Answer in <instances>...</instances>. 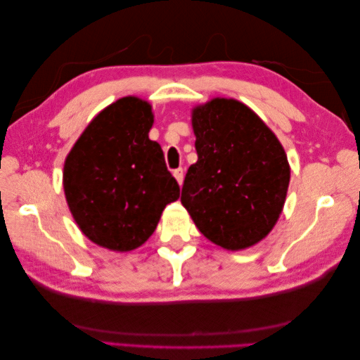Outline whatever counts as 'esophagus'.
Wrapping results in <instances>:
<instances>
[{"instance_id":"esophagus-1","label":"esophagus","mask_w":360,"mask_h":360,"mask_svg":"<svg viewBox=\"0 0 360 360\" xmlns=\"http://www.w3.org/2000/svg\"><path fill=\"white\" fill-rule=\"evenodd\" d=\"M173 176H174V179L178 181V184L181 186L182 181H184V170H182V168H176V170L173 172Z\"/></svg>"}]
</instances>
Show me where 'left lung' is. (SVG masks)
Returning a JSON list of instances; mask_svg holds the SVG:
<instances>
[{"mask_svg": "<svg viewBox=\"0 0 360 360\" xmlns=\"http://www.w3.org/2000/svg\"><path fill=\"white\" fill-rule=\"evenodd\" d=\"M196 164L181 202L205 238L226 250L255 246L286 201L290 167L272 129L248 105L213 97L192 110Z\"/></svg>", "mask_w": 360, "mask_h": 360, "instance_id": "1", "label": "left lung"}]
</instances>
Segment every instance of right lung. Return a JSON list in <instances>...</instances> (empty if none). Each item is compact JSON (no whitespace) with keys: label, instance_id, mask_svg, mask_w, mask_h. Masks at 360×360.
<instances>
[{"label":"right lung","instance_id":"obj_1","mask_svg":"<svg viewBox=\"0 0 360 360\" xmlns=\"http://www.w3.org/2000/svg\"><path fill=\"white\" fill-rule=\"evenodd\" d=\"M150 102L127 96L106 106L88 127L63 165L65 198L82 233L114 252L147 241L179 186L167 170L160 145L150 141Z\"/></svg>","mask_w":360,"mask_h":360}]
</instances>
